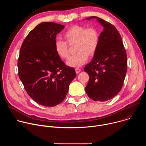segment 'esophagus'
<instances>
[{"label": "esophagus", "instance_id": "1", "mask_svg": "<svg viewBox=\"0 0 146 146\" xmlns=\"http://www.w3.org/2000/svg\"><path fill=\"white\" fill-rule=\"evenodd\" d=\"M75 70H76V73H77V74H78V73L80 72L81 69H80V68H76V69H75Z\"/></svg>", "mask_w": 146, "mask_h": 146}]
</instances>
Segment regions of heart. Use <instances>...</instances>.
Segmentation results:
<instances>
[{
	"label": "heart",
	"mask_w": 146,
	"mask_h": 146,
	"mask_svg": "<svg viewBox=\"0 0 146 146\" xmlns=\"http://www.w3.org/2000/svg\"><path fill=\"white\" fill-rule=\"evenodd\" d=\"M65 41L57 40L55 42V50L62 59H66L69 56L68 44L75 45L74 55L70 56L67 64L72 67H80L87 62L88 56H93L97 52L100 43V33L94 27L86 28L80 25L70 26L63 35Z\"/></svg>",
	"instance_id": "b5f03b06"
}]
</instances>
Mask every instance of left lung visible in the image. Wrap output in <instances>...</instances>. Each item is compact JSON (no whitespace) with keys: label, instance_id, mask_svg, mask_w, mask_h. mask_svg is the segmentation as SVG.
Returning <instances> with one entry per match:
<instances>
[{"label":"left lung","instance_id":"1","mask_svg":"<svg viewBox=\"0 0 146 146\" xmlns=\"http://www.w3.org/2000/svg\"><path fill=\"white\" fill-rule=\"evenodd\" d=\"M104 28L100 35L98 50L84 72L90 76L85 88L88 97L94 101L110 100L121 91L127 69V56L121 35L116 28L97 17Z\"/></svg>","mask_w":146,"mask_h":146}]
</instances>
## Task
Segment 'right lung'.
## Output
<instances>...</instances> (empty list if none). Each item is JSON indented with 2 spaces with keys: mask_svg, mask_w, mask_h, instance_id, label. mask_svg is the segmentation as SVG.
Listing matches in <instances>:
<instances>
[{
  "mask_svg": "<svg viewBox=\"0 0 146 146\" xmlns=\"http://www.w3.org/2000/svg\"><path fill=\"white\" fill-rule=\"evenodd\" d=\"M65 27L54 23L37 25L24 39L18 59L19 78L36 102L53 107L63 101L75 70L66 66L55 50L56 35Z\"/></svg>",
  "mask_w": 146,
  "mask_h": 146,
  "instance_id": "right-lung-1",
  "label": "right lung"
}]
</instances>
